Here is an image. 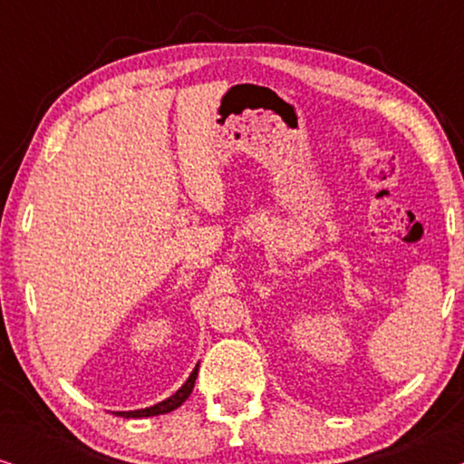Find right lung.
Returning a JSON list of instances; mask_svg holds the SVG:
<instances>
[{"mask_svg":"<svg viewBox=\"0 0 464 464\" xmlns=\"http://www.w3.org/2000/svg\"><path fill=\"white\" fill-rule=\"evenodd\" d=\"M196 376H198V365L194 367V372L189 373V378L186 380V384L181 386L179 391L175 392V395H170L169 399H164V401L151 405V408H145V410H135V411H116V416H124V418H148V416H160V414H169V411H173L179 408V405L186 401V399L192 395V389H194V382H196Z\"/></svg>","mask_w":464,"mask_h":464,"instance_id":"add662e5","label":"right lung"}]
</instances>
